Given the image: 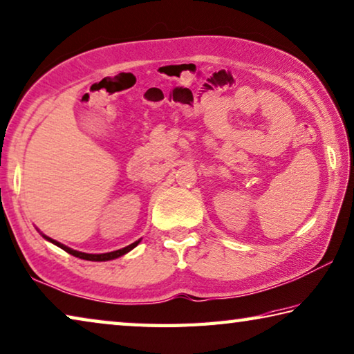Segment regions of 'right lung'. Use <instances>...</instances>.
Here are the masks:
<instances>
[{
    "mask_svg": "<svg viewBox=\"0 0 354 354\" xmlns=\"http://www.w3.org/2000/svg\"><path fill=\"white\" fill-rule=\"evenodd\" d=\"M41 235H43L46 240H49L50 243H54L55 246L62 248L63 250H65V252L77 257V259L88 260V261H110V260H114V259H119V257L125 255V254L130 252V250H133V249L136 248L138 244L140 243V240H142V239H140V240H138V241L128 244V246H125V248L118 249V250H113V252H105V254H86V252H80V250H75V249H73V248H69V246H66V244H63V243L57 241V240H54V239H50V236L46 235V234L41 232Z\"/></svg>",
    "mask_w": 354,
    "mask_h": 354,
    "instance_id": "add662e5",
    "label": "right lung"
}]
</instances>
